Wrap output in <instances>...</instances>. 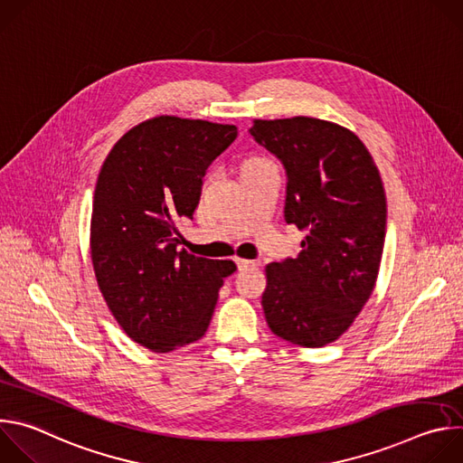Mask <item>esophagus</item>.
I'll list each match as a JSON object with an SVG mask.
<instances>
[{"label": "esophagus", "instance_id": "34e87169", "mask_svg": "<svg viewBox=\"0 0 463 463\" xmlns=\"http://www.w3.org/2000/svg\"><path fill=\"white\" fill-rule=\"evenodd\" d=\"M236 266L240 271H245V269H252L256 268V261L252 260H245V258H236Z\"/></svg>", "mask_w": 463, "mask_h": 463}]
</instances>
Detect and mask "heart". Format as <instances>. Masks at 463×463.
I'll use <instances>...</instances> for the list:
<instances>
[{"instance_id":"1","label":"heart","mask_w":463,"mask_h":463,"mask_svg":"<svg viewBox=\"0 0 463 463\" xmlns=\"http://www.w3.org/2000/svg\"><path fill=\"white\" fill-rule=\"evenodd\" d=\"M258 161H261V159H249V161H245V165H252V163H258Z\"/></svg>"}]
</instances>
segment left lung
Wrapping results in <instances>:
<instances>
[{
  "mask_svg": "<svg viewBox=\"0 0 463 463\" xmlns=\"http://www.w3.org/2000/svg\"><path fill=\"white\" fill-rule=\"evenodd\" d=\"M249 131L284 165V218L306 232L297 258L266 268L263 313L277 337L320 348L346 332L375 288L386 231L383 181L363 141L335 122L254 118Z\"/></svg>",
  "mask_w": 463,
  "mask_h": 463,
  "instance_id": "left-lung-1",
  "label": "left lung"
}]
</instances>
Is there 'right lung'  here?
<instances>
[{
  "mask_svg": "<svg viewBox=\"0 0 463 463\" xmlns=\"http://www.w3.org/2000/svg\"><path fill=\"white\" fill-rule=\"evenodd\" d=\"M238 128L200 118H148L115 143L97 179L91 261L99 289L126 335L166 354L200 341L232 260L177 250V223L200 203L209 165Z\"/></svg>",
  "mask_w": 463,
  "mask_h": 463,
  "instance_id": "obj_1",
  "label": "right lung"
}]
</instances>
